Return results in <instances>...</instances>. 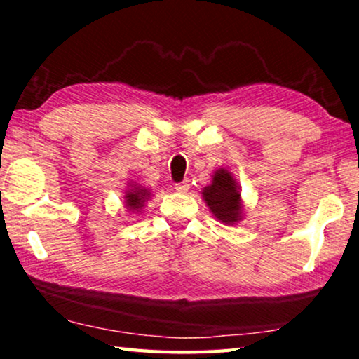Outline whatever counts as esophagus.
<instances>
[{
    "label": "esophagus",
    "instance_id": "obj_1",
    "mask_svg": "<svg viewBox=\"0 0 359 359\" xmlns=\"http://www.w3.org/2000/svg\"><path fill=\"white\" fill-rule=\"evenodd\" d=\"M175 190L180 191V193H187L190 190V182L184 180V182H179V184H175Z\"/></svg>",
    "mask_w": 359,
    "mask_h": 359
}]
</instances>
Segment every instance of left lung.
I'll return each mask as SVG.
<instances>
[{
  "label": "left lung",
  "instance_id": "8db88e82",
  "mask_svg": "<svg viewBox=\"0 0 359 359\" xmlns=\"http://www.w3.org/2000/svg\"><path fill=\"white\" fill-rule=\"evenodd\" d=\"M203 198L212 214L226 224L241 220L242 204L238 184L226 169H218L212 184L203 190Z\"/></svg>",
  "mask_w": 359,
  "mask_h": 359
}]
</instances>
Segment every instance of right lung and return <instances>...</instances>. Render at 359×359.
I'll return each instance as SVG.
<instances>
[{
    "label": "right lung",
    "mask_w": 359,
    "mask_h": 359,
    "mask_svg": "<svg viewBox=\"0 0 359 359\" xmlns=\"http://www.w3.org/2000/svg\"><path fill=\"white\" fill-rule=\"evenodd\" d=\"M126 205H128L130 210H139L144 208V203L150 198V193L147 188L142 187H133L126 191Z\"/></svg>",
    "instance_id": "right-lung-1"
}]
</instances>
